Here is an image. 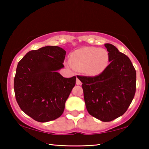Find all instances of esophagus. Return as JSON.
<instances>
[{
	"mask_svg": "<svg viewBox=\"0 0 149 149\" xmlns=\"http://www.w3.org/2000/svg\"><path fill=\"white\" fill-rule=\"evenodd\" d=\"M81 84V81L79 80V78L77 77V79H76V84H77V85H80Z\"/></svg>",
	"mask_w": 149,
	"mask_h": 149,
	"instance_id": "esophagus-1",
	"label": "esophagus"
}]
</instances>
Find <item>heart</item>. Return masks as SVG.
Listing matches in <instances>:
<instances>
[{
	"instance_id": "obj_1",
	"label": "heart",
	"mask_w": 149,
	"mask_h": 149,
	"mask_svg": "<svg viewBox=\"0 0 149 149\" xmlns=\"http://www.w3.org/2000/svg\"><path fill=\"white\" fill-rule=\"evenodd\" d=\"M110 62V55L107 50L95 47L82 48L74 51L70 58L72 66L90 76L101 74Z\"/></svg>"
}]
</instances>
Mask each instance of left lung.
<instances>
[{
  "label": "left lung",
  "instance_id": "8db88e82",
  "mask_svg": "<svg viewBox=\"0 0 149 149\" xmlns=\"http://www.w3.org/2000/svg\"><path fill=\"white\" fill-rule=\"evenodd\" d=\"M110 64L97 76L77 77L82 82L85 106L90 115L110 122L127 111L136 91V71L130 59L112 44H104Z\"/></svg>",
  "mask_w": 149,
  "mask_h": 149
}]
</instances>
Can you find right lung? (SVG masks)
Listing matches in <instances>:
<instances>
[{
  "label": "right lung",
  "instance_id": "obj_1",
  "mask_svg": "<svg viewBox=\"0 0 149 149\" xmlns=\"http://www.w3.org/2000/svg\"><path fill=\"white\" fill-rule=\"evenodd\" d=\"M65 53L59 47L47 46L27 52L17 64L14 80L16 101L35 121L56 120L64 112L76 80L57 72L64 67Z\"/></svg>",
  "mask_w": 149,
  "mask_h": 149
}]
</instances>
